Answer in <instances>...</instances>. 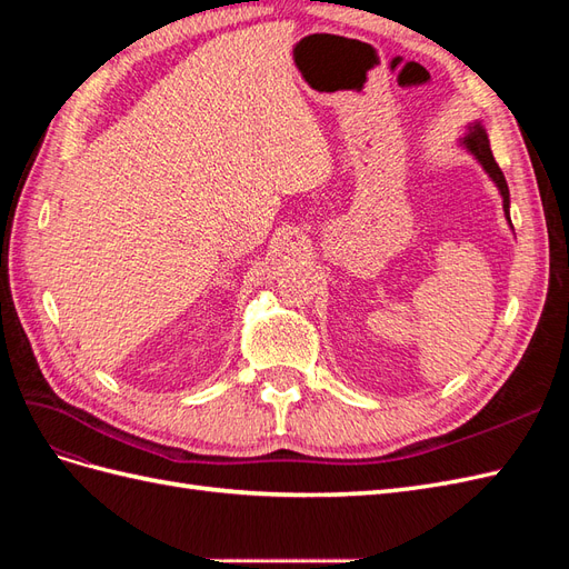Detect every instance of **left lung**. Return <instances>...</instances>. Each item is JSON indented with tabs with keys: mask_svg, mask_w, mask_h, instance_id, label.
I'll use <instances>...</instances> for the list:
<instances>
[{
	"mask_svg": "<svg viewBox=\"0 0 569 569\" xmlns=\"http://www.w3.org/2000/svg\"><path fill=\"white\" fill-rule=\"evenodd\" d=\"M460 142H462V147L468 149V151L472 153V157L481 163V168L487 170L489 178L496 182L498 192H501V197H503V211H506V218H508V222H510V192H508V182H506L503 170L498 168V163H496V159H493L491 144H489V137H487V130L481 128V123H472V126H470V132L465 134Z\"/></svg>",
	"mask_w": 569,
	"mask_h": 569,
	"instance_id": "obj_1",
	"label": "left lung"
}]
</instances>
